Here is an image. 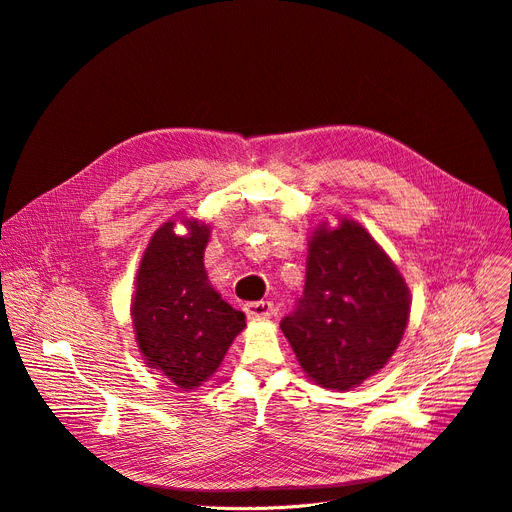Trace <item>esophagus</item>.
Here are the masks:
<instances>
[{
    "label": "esophagus",
    "instance_id": "1",
    "mask_svg": "<svg viewBox=\"0 0 512 512\" xmlns=\"http://www.w3.org/2000/svg\"><path fill=\"white\" fill-rule=\"evenodd\" d=\"M246 316L250 320H258V318H270L275 314V306L270 302H250L244 306Z\"/></svg>",
    "mask_w": 512,
    "mask_h": 512
}]
</instances>
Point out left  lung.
Wrapping results in <instances>:
<instances>
[{"mask_svg": "<svg viewBox=\"0 0 512 512\" xmlns=\"http://www.w3.org/2000/svg\"><path fill=\"white\" fill-rule=\"evenodd\" d=\"M407 320L409 289L370 233L355 221L320 227L304 295L281 320L304 372L337 390L364 382L395 353Z\"/></svg>", "mask_w": 512, "mask_h": 512, "instance_id": "1", "label": "left lung"}]
</instances>
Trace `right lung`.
Segmentation results:
<instances>
[{
    "label": "right lung",
    "instance_id": "right-lung-1",
    "mask_svg": "<svg viewBox=\"0 0 512 512\" xmlns=\"http://www.w3.org/2000/svg\"><path fill=\"white\" fill-rule=\"evenodd\" d=\"M206 242L208 227L198 221H190L186 235L165 223L150 239L136 279L138 347L150 368L179 388H194L213 374L246 326V314L208 285Z\"/></svg>",
    "mask_w": 512,
    "mask_h": 512
}]
</instances>
